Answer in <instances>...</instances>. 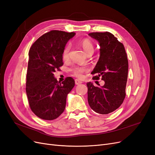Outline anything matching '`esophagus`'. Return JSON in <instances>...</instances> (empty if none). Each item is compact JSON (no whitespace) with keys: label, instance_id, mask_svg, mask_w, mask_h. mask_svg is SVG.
<instances>
[{"label":"esophagus","instance_id":"1","mask_svg":"<svg viewBox=\"0 0 155 155\" xmlns=\"http://www.w3.org/2000/svg\"><path fill=\"white\" fill-rule=\"evenodd\" d=\"M75 83H76V85H80V84L82 83V81L81 80H79L78 79H75Z\"/></svg>","mask_w":155,"mask_h":155}]
</instances>
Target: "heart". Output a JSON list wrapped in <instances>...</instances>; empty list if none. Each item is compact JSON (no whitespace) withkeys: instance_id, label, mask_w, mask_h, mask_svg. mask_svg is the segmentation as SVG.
I'll return each instance as SVG.
<instances>
[{"instance_id":"1","label":"heart","mask_w":155,"mask_h":155,"mask_svg":"<svg viewBox=\"0 0 155 155\" xmlns=\"http://www.w3.org/2000/svg\"><path fill=\"white\" fill-rule=\"evenodd\" d=\"M80 44L87 55L89 53L94 52V46L89 40L84 39L81 42ZM70 48V45H67L64 47L63 51V58L64 59H66L68 58ZM71 71L78 78H81L83 76V72L85 71V68L83 67H74L71 69Z\"/></svg>"}]
</instances>
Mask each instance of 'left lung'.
<instances>
[{
	"label": "left lung",
	"instance_id": "1",
	"mask_svg": "<svg viewBox=\"0 0 155 155\" xmlns=\"http://www.w3.org/2000/svg\"><path fill=\"white\" fill-rule=\"evenodd\" d=\"M100 45V55L92 74L93 79L100 77L105 81L104 86L95 87L87 83L88 102L97 113L107 114L114 111L125 97L128 75V59L124 46L110 32H92L88 34Z\"/></svg>",
	"mask_w": 155,
	"mask_h": 155
}]
</instances>
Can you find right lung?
<instances>
[{"mask_svg": "<svg viewBox=\"0 0 155 155\" xmlns=\"http://www.w3.org/2000/svg\"><path fill=\"white\" fill-rule=\"evenodd\" d=\"M75 35L51 30L41 36L30 49L26 94L31 110L43 120H53L63 113L68 94L75 85L71 77L61 83L54 74L63 64V51Z\"/></svg>", "mask_w": 155, "mask_h": 155, "instance_id": "add662e5", "label": "right lung"}]
</instances>
